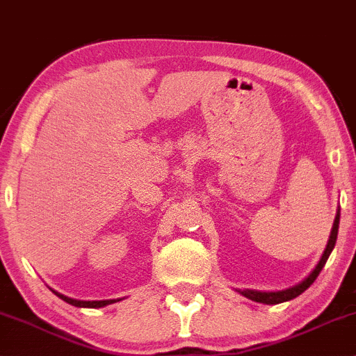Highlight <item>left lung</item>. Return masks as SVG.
Segmentation results:
<instances>
[{
  "label": "left lung",
  "mask_w": 356,
  "mask_h": 356,
  "mask_svg": "<svg viewBox=\"0 0 356 356\" xmlns=\"http://www.w3.org/2000/svg\"><path fill=\"white\" fill-rule=\"evenodd\" d=\"M339 223H340V210L337 211L334 228H332L330 238H328V243H327V248H325V251H323L321 261H318L316 269H314V271L310 273L302 282H299L298 286H292V287H289V289L276 291V292H261V291H251V289H243V291H238V292H240L241 296H245V298L254 300V302H261V304H281V302H286V300L298 298V296L302 294V292L307 289V287H310V284H312V282L317 279L318 274H321L322 268L325 266L328 256H330L332 250L335 248L337 235H339Z\"/></svg>",
  "instance_id": "left-lung-1"
}]
</instances>
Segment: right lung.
<instances>
[{"label": "right lung", "mask_w": 356, "mask_h": 356, "mask_svg": "<svg viewBox=\"0 0 356 356\" xmlns=\"http://www.w3.org/2000/svg\"><path fill=\"white\" fill-rule=\"evenodd\" d=\"M54 294L57 296V298H60L62 300H65L67 304H72L75 305V307H90V309H98V307H105L108 304H113L116 302L115 299H110V300H77V299H72V298H67V296L60 294V292L57 291H52ZM120 300V299H118Z\"/></svg>", "instance_id": "obj_1"}]
</instances>
